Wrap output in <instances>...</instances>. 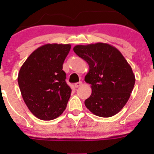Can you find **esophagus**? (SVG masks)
Masks as SVG:
<instances>
[{
    "label": "esophagus",
    "mask_w": 154,
    "mask_h": 154,
    "mask_svg": "<svg viewBox=\"0 0 154 154\" xmlns=\"http://www.w3.org/2000/svg\"><path fill=\"white\" fill-rule=\"evenodd\" d=\"M81 85H82V82H78V83H74V87H75V88H78V87H80Z\"/></svg>",
    "instance_id": "obj_1"
}]
</instances>
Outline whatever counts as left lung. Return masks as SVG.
Segmentation results:
<instances>
[{
    "label": "left lung",
    "mask_w": 154,
    "mask_h": 154,
    "mask_svg": "<svg viewBox=\"0 0 154 154\" xmlns=\"http://www.w3.org/2000/svg\"><path fill=\"white\" fill-rule=\"evenodd\" d=\"M73 50L89 66L85 81L91 84V94L85 100L86 108L99 117L117 114L134 87L131 66L117 48L106 43L76 45Z\"/></svg>",
    "instance_id": "1"
}]
</instances>
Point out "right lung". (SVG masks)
<instances>
[{
  "label": "right lung",
  "instance_id": "add662e5",
  "mask_svg": "<svg viewBox=\"0 0 154 154\" xmlns=\"http://www.w3.org/2000/svg\"><path fill=\"white\" fill-rule=\"evenodd\" d=\"M71 45L46 44L33 51L20 68L18 83L24 103L38 119L63 114L71 96L63 65Z\"/></svg>",
  "mask_w": 154,
  "mask_h": 154
}]
</instances>
